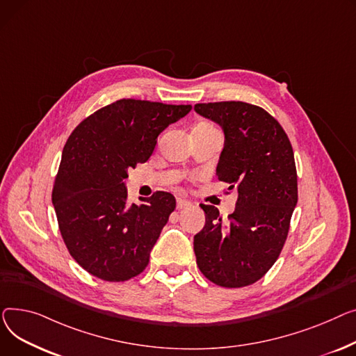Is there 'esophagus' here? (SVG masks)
<instances>
[{"label": "esophagus", "instance_id": "obj_1", "mask_svg": "<svg viewBox=\"0 0 356 356\" xmlns=\"http://www.w3.org/2000/svg\"><path fill=\"white\" fill-rule=\"evenodd\" d=\"M191 205V202L188 201V200H185V198H178L177 200V208L178 210H182V208H186V207H190Z\"/></svg>", "mask_w": 356, "mask_h": 356}]
</instances>
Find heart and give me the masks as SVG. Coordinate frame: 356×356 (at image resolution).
I'll return each mask as SVG.
<instances>
[{
    "instance_id": "b5f03b06",
    "label": "heart",
    "mask_w": 356,
    "mask_h": 356,
    "mask_svg": "<svg viewBox=\"0 0 356 356\" xmlns=\"http://www.w3.org/2000/svg\"><path fill=\"white\" fill-rule=\"evenodd\" d=\"M197 128H201V129H214L213 127H210V124H207V123H202V124H200V127H197Z\"/></svg>"
}]
</instances>
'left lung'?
I'll list each match as a JSON object with an SVG mask.
<instances>
[{"label":"left lung","instance_id":"8db88e82","mask_svg":"<svg viewBox=\"0 0 356 356\" xmlns=\"http://www.w3.org/2000/svg\"><path fill=\"white\" fill-rule=\"evenodd\" d=\"M194 109L222 128L216 175L237 191L227 222L216 207L200 204L205 225L194 237L197 264L218 286L253 284L277 260L298 204L293 149L280 123L254 104L198 103Z\"/></svg>","mask_w":356,"mask_h":356}]
</instances>
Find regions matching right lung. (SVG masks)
I'll return each instance as SVG.
<instances>
[{
  "mask_svg": "<svg viewBox=\"0 0 356 356\" xmlns=\"http://www.w3.org/2000/svg\"><path fill=\"white\" fill-rule=\"evenodd\" d=\"M191 104L122 99L83 120L63 149L51 201L72 257L106 282L138 276L149 263L175 197L158 191L128 204L124 179L152 155L159 134Z\"/></svg>",
  "mask_w": 356,
  "mask_h": 356,
  "instance_id": "1",
  "label": "right lung"
}]
</instances>
